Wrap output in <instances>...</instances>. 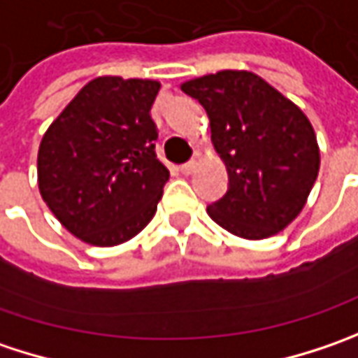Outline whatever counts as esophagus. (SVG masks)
Wrapping results in <instances>:
<instances>
[{
	"label": "esophagus",
	"instance_id": "1",
	"mask_svg": "<svg viewBox=\"0 0 358 358\" xmlns=\"http://www.w3.org/2000/svg\"><path fill=\"white\" fill-rule=\"evenodd\" d=\"M196 160H190V162H186V164H182L180 166V170H182V174H192L196 170Z\"/></svg>",
	"mask_w": 358,
	"mask_h": 358
}]
</instances>
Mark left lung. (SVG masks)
Masks as SVG:
<instances>
[{
  "instance_id": "8db88e82",
  "label": "left lung",
  "mask_w": 358,
  "mask_h": 358,
  "mask_svg": "<svg viewBox=\"0 0 358 358\" xmlns=\"http://www.w3.org/2000/svg\"><path fill=\"white\" fill-rule=\"evenodd\" d=\"M210 117L228 190L208 206L224 230L260 241L287 228L319 176V144L303 110L250 71L224 70L182 84Z\"/></svg>"
}]
</instances>
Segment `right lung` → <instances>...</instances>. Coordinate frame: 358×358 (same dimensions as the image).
Segmentation results:
<instances>
[{
	"mask_svg": "<svg viewBox=\"0 0 358 358\" xmlns=\"http://www.w3.org/2000/svg\"><path fill=\"white\" fill-rule=\"evenodd\" d=\"M160 84L96 78L55 117L38 152L43 202L94 246L134 238L156 214L168 168L156 158L150 108Z\"/></svg>",
	"mask_w": 358,
	"mask_h": 358,
	"instance_id": "obj_1",
	"label": "right lung"
}]
</instances>
